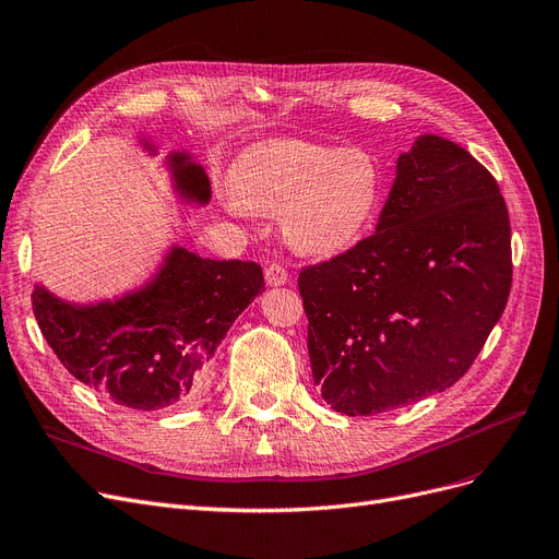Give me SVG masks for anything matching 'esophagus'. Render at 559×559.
<instances>
[{"instance_id": "34e87169", "label": "esophagus", "mask_w": 559, "mask_h": 559, "mask_svg": "<svg viewBox=\"0 0 559 559\" xmlns=\"http://www.w3.org/2000/svg\"><path fill=\"white\" fill-rule=\"evenodd\" d=\"M264 281L272 287H276V285H285L287 281H290V276H287V269L283 264L272 262L264 266Z\"/></svg>"}]
</instances>
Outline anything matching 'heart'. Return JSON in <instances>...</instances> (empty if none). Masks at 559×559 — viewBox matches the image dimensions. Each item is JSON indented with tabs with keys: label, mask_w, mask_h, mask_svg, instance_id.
<instances>
[{
	"label": "heart",
	"mask_w": 559,
	"mask_h": 559,
	"mask_svg": "<svg viewBox=\"0 0 559 559\" xmlns=\"http://www.w3.org/2000/svg\"><path fill=\"white\" fill-rule=\"evenodd\" d=\"M384 168L359 147H326L304 140H272L246 150L233 168L235 206L278 214L297 253L336 255L355 246L376 221Z\"/></svg>",
	"instance_id": "heart-1"
}]
</instances>
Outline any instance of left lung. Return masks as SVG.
<instances>
[{
    "label": "left lung",
    "mask_w": 559,
    "mask_h": 559,
    "mask_svg": "<svg viewBox=\"0 0 559 559\" xmlns=\"http://www.w3.org/2000/svg\"><path fill=\"white\" fill-rule=\"evenodd\" d=\"M511 272L498 181L456 142L421 135L376 233L299 274L322 399L370 417L459 382L504 313Z\"/></svg>",
    "instance_id": "1"
}]
</instances>
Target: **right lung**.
Listing matches in <instances>:
<instances>
[{
	"instance_id": "obj_1",
	"label": "right lung",
	"mask_w": 559,
	"mask_h": 559,
	"mask_svg": "<svg viewBox=\"0 0 559 559\" xmlns=\"http://www.w3.org/2000/svg\"><path fill=\"white\" fill-rule=\"evenodd\" d=\"M170 165L183 198L210 202V179L189 154H173ZM262 293L258 262L204 260L175 246L156 278L123 299L73 306L36 287L32 306L73 378L121 407L154 412L200 394L218 343Z\"/></svg>"
}]
</instances>
